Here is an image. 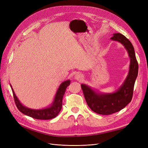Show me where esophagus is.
Listing matches in <instances>:
<instances>
[{
  "label": "esophagus",
  "instance_id": "esophagus-1",
  "mask_svg": "<svg viewBox=\"0 0 148 148\" xmlns=\"http://www.w3.org/2000/svg\"><path fill=\"white\" fill-rule=\"evenodd\" d=\"M74 78L75 80H81L83 79V75L79 73H77L75 74V75H74Z\"/></svg>",
  "mask_w": 148,
  "mask_h": 148
}]
</instances>
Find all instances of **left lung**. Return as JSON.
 <instances>
[{
    "mask_svg": "<svg viewBox=\"0 0 148 148\" xmlns=\"http://www.w3.org/2000/svg\"><path fill=\"white\" fill-rule=\"evenodd\" d=\"M110 39L122 44L128 52L130 64L126 79L116 92L106 94L95 90L86 84H81L85 99L90 109L104 115L118 112L131 102L138 69L134 49L128 39L119 33L114 34Z\"/></svg>",
    "mask_w": 148,
    "mask_h": 148,
    "instance_id": "obj_1",
    "label": "left lung"
}]
</instances>
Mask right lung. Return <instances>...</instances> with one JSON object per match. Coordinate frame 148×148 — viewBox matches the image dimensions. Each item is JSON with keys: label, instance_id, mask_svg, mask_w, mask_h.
Segmentation results:
<instances>
[{"label": "right lung", "instance_id": "1", "mask_svg": "<svg viewBox=\"0 0 148 148\" xmlns=\"http://www.w3.org/2000/svg\"><path fill=\"white\" fill-rule=\"evenodd\" d=\"M69 84L70 80H67L62 82L58 89L51 106L48 107L42 108V109H32V108H30L23 106L15 95L11 84L10 86L13 93L15 103L20 112L36 119L47 120L55 118L59 113L62 106V99L65 94L66 89Z\"/></svg>", "mask_w": 148, "mask_h": 148}]
</instances>
